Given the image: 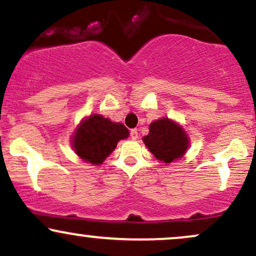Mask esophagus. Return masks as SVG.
<instances>
[{"label": "esophagus", "instance_id": "34e87169", "mask_svg": "<svg viewBox=\"0 0 256 256\" xmlns=\"http://www.w3.org/2000/svg\"><path fill=\"white\" fill-rule=\"evenodd\" d=\"M130 136H131V138H132V140H138V131L136 130V128H134V130H131Z\"/></svg>", "mask_w": 256, "mask_h": 256}]
</instances>
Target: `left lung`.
Here are the masks:
<instances>
[{
	"instance_id": "left-lung-1",
	"label": "left lung",
	"mask_w": 256,
	"mask_h": 256,
	"mask_svg": "<svg viewBox=\"0 0 256 256\" xmlns=\"http://www.w3.org/2000/svg\"><path fill=\"white\" fill-rule=\"evenodd\" d=\"M142 140L149 152L165 164L183 158L190 146L189 136L184 128L168 118L152 122L149 125V134Z\"/></svg>"
}]
</instances>
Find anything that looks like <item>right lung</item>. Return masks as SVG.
I'll return each instance as SVG.
<instances>
[{"mask_svg":"<svg viewBox=\"0 0 256 256\" xmlns=\"http://www.w3.org/2000/svg\"><path fill=\"white\" fill-rule=\"evenodd\" d=\"M122 122H114L101 114H91L79 122L71 137L73 150L84 162L101 165L116 148L120 140L128 137Z\"/></svg>","mask_w":256,"mask_h":256,"instance_id":"1","label":"right lung"}]
</instances>
